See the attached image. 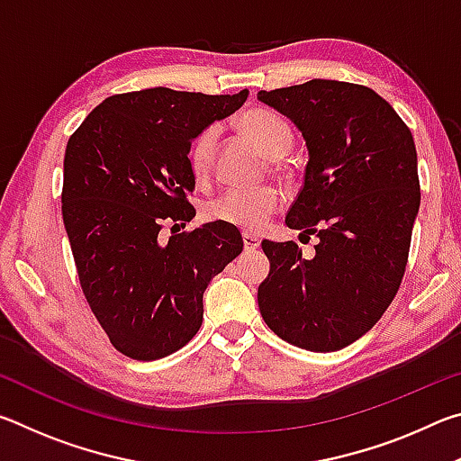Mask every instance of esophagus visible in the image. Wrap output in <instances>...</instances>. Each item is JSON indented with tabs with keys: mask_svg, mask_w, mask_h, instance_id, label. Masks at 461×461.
<instances>
[{
	"mask_svg": "<svg viewBox=\"0 0 461 461\" xmlns=\"http://www.w3.org/2000/svg\"><path fill=\"white\" fill-rule=\"evenodd\" d=\"M241 240H244V248L246 249H256V248L260 246V238L254 236V233H244V236H241Z\"/></svg>",
	"mask_w": 461,
	"mask_h": 461,
	"instance_id": "obj_1",
	"label": "esophagus"
}]
</instances>
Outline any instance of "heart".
<instances>
[{
  "label": "heart",
  "mask_w": 461,
  "mask_h": 461,
  "mask_svg": "<svg viewBox=\"0 0 461 461\" xmlns=\"http://www.w3.org/2000/svg\"><path fill=\"white\" fill-rule=\"evenodd\" d=\"M240 128L258 144L270 158H280L293 146V130L285 118L270 109H248L240 118ZM220 130L209 126L193 140L189 148V165L193 175L205 178L212 173ZM280 194L272 186L258 189H228L205 203V217L246 231H260L276 213Z\"/></svg>",
  "instance_id": "1"
}]
</instances>
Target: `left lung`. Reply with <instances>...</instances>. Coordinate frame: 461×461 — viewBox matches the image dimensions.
<instances>
[{
	"instance_id": "8db88e82",
	"label": "left lung",
	"mask_w": 461,
	"mask_h": 461,
	"mask_svg": "<svg viewBox=\"0 0 461 461\" xmlns=\"http://www.w3.org/2000/svg\"><path fill=\"white\" fill-rule=\"evenodd\" d=\"M258 99L305 138V183L285 221L319 240L311 256L294 241H262L260 313L293 346L338 352L376 325L401 286L420 203L415 142L364 85L313 79Z\"/></svg>"
}]
</instances>
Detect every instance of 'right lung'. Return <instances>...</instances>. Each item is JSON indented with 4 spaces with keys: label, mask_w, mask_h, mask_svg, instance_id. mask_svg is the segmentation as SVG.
I'll return each mask as SVG.
<instances>
[{
    "label": "right lung",
    "mask_w": 461,
    "mask_h": 461,
    "mask_svg": "<svg viewBox=\"0 0 461 461\" xmlns=\"http://www.w3.org/2000/svg\"><path fill=\"white\" fill-rule=\"evenodd\" d=\"M248 99L142 89L107 97L68 138L62 221L81 288L109 341L150 362L181 349L203 321V293L240 256L241 233L194 217L189 148ZM175 222L171 238L159 231Z\"/></svg>",
    "instance_id": "add662e5"
}]
</instances>
